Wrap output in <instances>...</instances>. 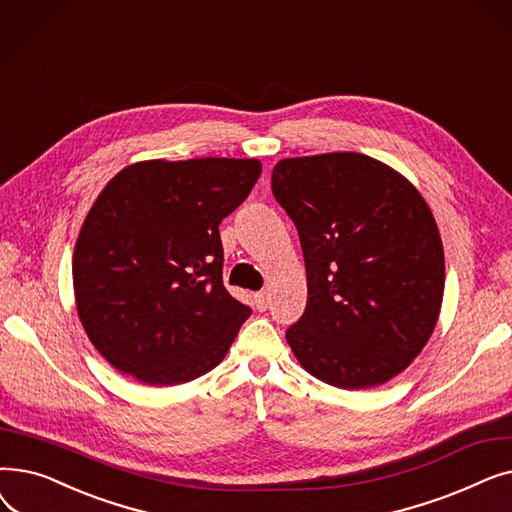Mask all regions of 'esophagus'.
Segmentation results:
<instances>
[{"instance_id":"34e87169","label":"esophagus","mask_w":512,"mask_h":512,"mask_svg":"<svg viewBox=\"0 0 512 512\" xmlns=\"http://www.w3.org/2000/svg\"><path fill=\"white\" fill-rule=\"evenodd\" d=\"M255 305L259 311H265L267 307H270V294L267 292H257L255 294Z\"/></svg>"}]
</instances>
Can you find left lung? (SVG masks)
<instances>
[{"mask_svg":"<svg viewBox=\"0 0 512 512\" xmlns=\"http://www.w3.org/2000/svg\"><path fill=\"white\" fill-rule=\"evenodd\" d=\"M272 191L299 230L307 307L286 330L313 378L344 390L382 386L432 336L444 297L442 238L425 199L363 153L290 157Z\"/></svg>","mask_w":512,"mask_h":512,"instance_id":"left-lung-1","label":"left lung"}]
</instances>
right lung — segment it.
Masks as SVG:
<instances>
[{
    "label": "right lung",
    "mask_w": 512,
    "mask_h": 512,
    "mask_svg": "<svg viewBox=\"0 0 512 512\" xmlns=\"http://www.w3.org/2000/svg\"><path fill=\"white\" fill-rule=\"evenodd\" d=\"M259 174V159H149L105 184L72 280L80 324L112 367L176 386L226 357L251 309L224 286L220 224Z\"/></svg>",
    "instance_id": "obj_1"
}]
</instances>
